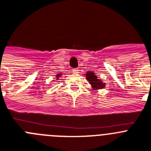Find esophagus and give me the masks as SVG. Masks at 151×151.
Wrapping results in <instances>:
<instances>
[{
  "label": "esophagus",
  "mask_w": 151,
  "mask_h": 151,
  "mask_svg": "<svg viewBox=\"0 0 151 151\" xmlns=\"http://www.w3.org/2000/svg\"><path fill=\"white\" fill-rule=\"evenodd\" d=\"M72 71L74 72V73H75V74H77V73H79V69H78V68H74V69L72 70Z\"/></svg>",
  "instance_id": "34e87169"
}]
</instances>
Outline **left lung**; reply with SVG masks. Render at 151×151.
Here are the masks:
<instances>
[{
	"instance_id": "8db88e82",
	"label": "left lung",
	"mask_w": 151,
	"mask_h": 151,
	"mask_svg": "<svg viewBox=\"0 0 151 151\" xmlns=\"http://www.w3.org/2000/svg\"><path fill=\"white\" fill-rule=\"evenodd\" d=\"M86 77V80L89 81V83L91 84L93 89L95 90H97L99 89L104 88L106 86V83H103V81L99 79L97 76L96 75L93 71H88L86 72L85 74Z\"/></svg>"
}]
</instances>
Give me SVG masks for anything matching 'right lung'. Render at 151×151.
I'll list each match as a JSON object with an SVG mask.
<instances>
[{"instance_id":"obj_1","label":"right lung","mask_w":151,"mask_h":151,"mask_svg":"<svg viewBox=\"0 0 151 151\" xmlns=\"http://www.w3.org/2000/svg\"><path fill=\"white\" fill-rule=\"evenodd\" d=\"M62 75V74H58L57 75H56V80H59V78H60V77H61V76Z\"/></svg>"}]
</instances>
